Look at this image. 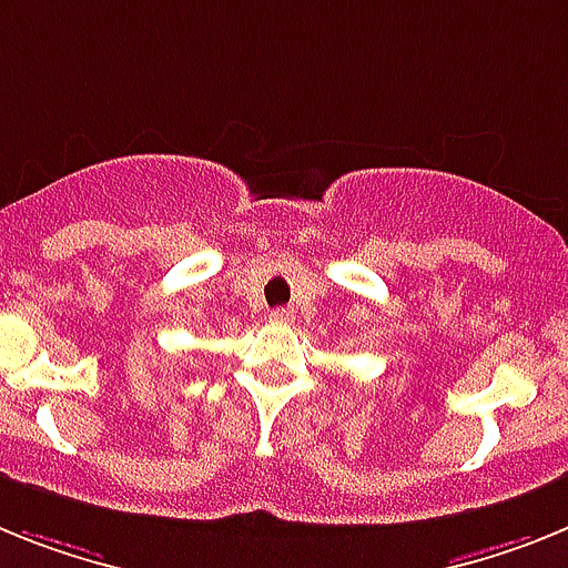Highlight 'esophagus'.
<instances>
[{
  "label": "esophagus",
  "instance_id": "obj_1",
  "mask_svg": "<svg viewBox=\"0 0 568 568\" xmlns=\"http://www.w3.org/2000/svg\"><path fill=\"white\" fill-rule=\"evenodd\" d=\"M294 317H297V312H294V308H274V312L268 314L271 323H277V325H291L294 323Z\"/></svg>",
  "mask_w": 568,
  "mask_h": 568
}]
</instances>
